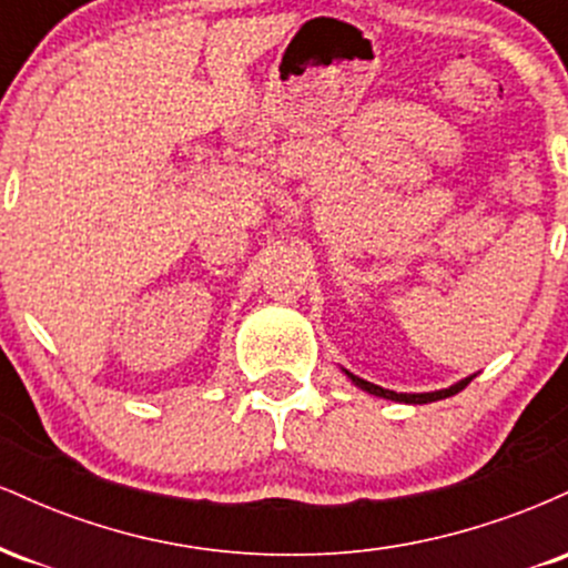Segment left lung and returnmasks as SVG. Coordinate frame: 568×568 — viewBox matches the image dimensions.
<instances>
[{
  "label": "left lung",
  "instance_id": "1",
  "mask_svg": "<svg viewBox=\"0 0 568 568\" xmlns=\"http://www.w3.org/2000/svg\"><path fill=\"white\" fill-rule=\"evenodd\" d=\"M344 374L349 376L355 387L366 389V393H371V395L387 397V400H395V403H410V406H422V403H435V400H443V397H452V395L459 393V389H465L467 384L473 382V376H467V379L452 384V387H448V389H435V393H395V389H384V387H379V384H371L366 379H361V376L349 374V371H344Z\"/></svg>",
  "mask_w": 568,
  "mask_h": 568
}]
</instances>
